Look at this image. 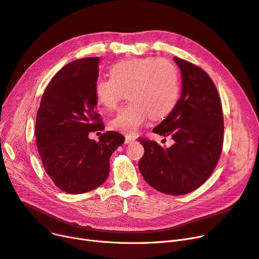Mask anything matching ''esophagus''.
Wrapping results in <instances>:
<instances>
[{
	"instance_id": "obj_1",
	"label": "esophagus",
	"mask_w": 259,
	"mask_h": 259,
	"mask_svg": "<svg viewBox=\"0 0 259 259\" xmlns=\"http://www.w3.org/2000/svg\"><path fill=\"white\" fill-rule=\"evenodd\" d=\"M134 142H135V139H134V138L129 137V135H127V137L125 138V144H126V145H128V144H132V143H134Z\"/></svg>"
}]
</instances>
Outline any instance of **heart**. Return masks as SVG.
I'll use <instances>...</instances> for the list:
<instances>
[{
    "instance_id": "heart-1",
    "label": "heart",
    "mask_w": 259,
    "mask_h": 259,
    "mask_svg": "<svg viewBox=\"0 0 259 259\" xmlns=\"http://www.w3.org/2000/svg\"><path fill=\"white\" fill-rule=\"evenodd\" d=\"M127 91L130 100L109 122L112 130L133 135L148 117L167 116L178 103L180 76L175 66L166 60L143 58L121 61L110 68V77L94 84L98 102L108 110L116 107Z\"/></svg>"
}]
</instances>
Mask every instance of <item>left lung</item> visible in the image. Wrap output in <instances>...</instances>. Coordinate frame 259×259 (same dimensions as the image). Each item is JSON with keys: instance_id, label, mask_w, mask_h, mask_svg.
Segmentation results:
<instances>
[{"instance_id": "left-lung-1", "label": "left lung", "mask_w": 259, "mask_h": 259, "mask_svg": "<svg viewBox=\"0 0 259 259\" xmlns=\"http://www.w3.org/2000/svg\"><path fill=\"white\" fill-rule=\"evenodd\" d=\"M182 72V94L170 114L153 129L170 137L165 148L140 140L145 153L139 168L144 180L157 191L183 195L194 191L212 174L224 142V116L219 92L199 67L173 58Z\"/></svg>"}]
</instances>
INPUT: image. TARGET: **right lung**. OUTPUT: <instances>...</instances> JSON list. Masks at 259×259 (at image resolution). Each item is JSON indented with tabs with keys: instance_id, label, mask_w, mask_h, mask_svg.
Masks as SVG:
<instances>
[{
	"instance_id": "1",
	"label": "right lung",
	"mask_w": 259,
	"mask_h": 259,
	"mask_svg": "<svg viewBox=\"0 0 259 259\" xmlns=\"http://www.w3.org/2000/svg\"><path fill=\"white\" fill-rule=\"evenodd\" d=\"M100 58L68 63L48 84L36 113L35 137L46 173L70 194L91 191L104 184L110 156L125 138L107 131L95 142L89 133L104 130L97 113L94 84Z\"/></svg>"
}]
</instances>
